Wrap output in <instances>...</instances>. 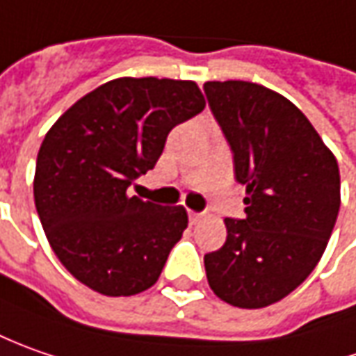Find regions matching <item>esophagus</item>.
Returning a JSON list of instances; mask_svg holds the SVG:
<instances>
[{
  "label": "esophagus",
  "mask_w": 356,
  "mask_h": 356,
  "mask_svg": "<svg viewBox=\"0 0 356 356\" xmlns=\"http://www.w3.org/2000/svg\"><path fill=\"white\" fill-rule=\"evenodd\" d=\"M201 216H202V213H195V211H189V220L193 222V225H195L197 220H201Z\"/></svg>",
  "instance_id": "esophagus-1"
}]
</instances>
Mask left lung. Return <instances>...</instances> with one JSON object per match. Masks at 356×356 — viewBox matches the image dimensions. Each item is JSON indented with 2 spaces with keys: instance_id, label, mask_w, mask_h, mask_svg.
<instances>
[{
  "instance_id": "obj_1",
  "label": "left lung",
  "mask_w": 356,
  "mask_h": 356,
  "mask_svg": "<svg viewBox=\"0 0 356 356\" xmlns=\"http://www.w3.org/2000/svg\"><path fill=\"white\" fill-rule=\"evenodd\" d=\"M209 108L246 187L244 218H225L227 242L204 254L222 301L258 309L286 298L323 256L341 207L337 159L300 108L244 82H204Z\"/></svg>"
}]
</instances>
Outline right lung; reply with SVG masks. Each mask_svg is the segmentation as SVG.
<instances>
[{
  "mask_svg": "<svg viewBox=\"0 0 356 356\" xmlns=\"http://www.w3.org/2000/svg\"><path fill=\"white\" fill-rule=\"evenodd\" d=\"M204 110L195 82L116 79L70 106L44 136L35 207L60 264L104 296L152 288L187 228L183 207L129 197L169 131Z\"/></svg>",
  "mask_w": 356,
  "mask_h": 356,
  "instance_id": "obj_1",
  "label": "right lung"
}]
</instances>
